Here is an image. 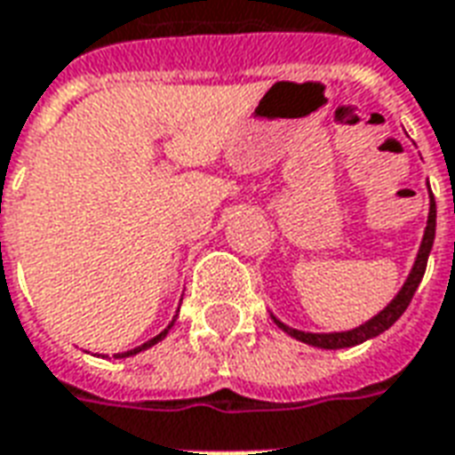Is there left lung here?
Masks as SVG:
<instances>
[{"label":"left lung","mask_w":455,"mask_h":455,"mask_svg":"<svg viewBox=\"0 0 455 455\" xmlns=\"http://www.w3.org/2000/svg\"><path fill=\"white\" fill-rule=\"evenodd\" d=\"M434 236H436V202H434V195L429 189V217H427V228H424V236H421L419 251H417V258H414V266H411L410 275L404 280V285L397 290V295L392 297L387 307H382L380 312L375 316H371L368 322H363L361 326L355 329H348V331H329V334H312V331H299V329H292V326L283 324L275 315L273 322H275L287 336H292L297 341L309 343V346H316V348H348V346H358V343L368 341V339H375L380 336L382 331H387L402 315L404 309L410 307L411 297L419 287L421 277H424V270H427V260H429L431 246H434Z\"/></svg>","instance_id":"obj_1"}]
</instances>
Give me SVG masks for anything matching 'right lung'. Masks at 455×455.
<instances>
[{"label": "right lung", "instance_id": "obj_1", "mask_svg": "<svg viewBox=\"0 0 455 455\" xmlns=\"http://www.w3.org/2000/svg\"><path fill=\"white\" fill-rule=\"evenodd\" d=\"M175 319H178V315H175ZM175 319H172V322H170V324H168V329H163V331H160L158 336H153V339H150V341L140 343V346H136V348H131V351H124V353H114V358H129V355H136V353L146 351V348H150V346H156V343H158V341H163V339H165V336H168V331H170V329H172V324H175Z\"/></svg>", "mask_w": 455, "mask_h": 455}]
</instances>
